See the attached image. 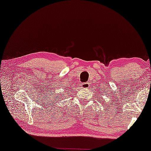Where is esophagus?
Masks as SVG:
<instances>
[{
    "mask_svg": "<svg viewBox=\"0 0 151 151\" xmlns=\"http://www.w3.org/2000/svg\"><path fill=\"white\" fill-rule=\"evenodd\" d=\"M89 83H82V87L83 88H87V87H89Z\"/></svg>",
    "mask_w": 151,
    "mask_h": 151,
    "instance_id": "34e87169",
    "label": "esophagus"
}]
</instances>
